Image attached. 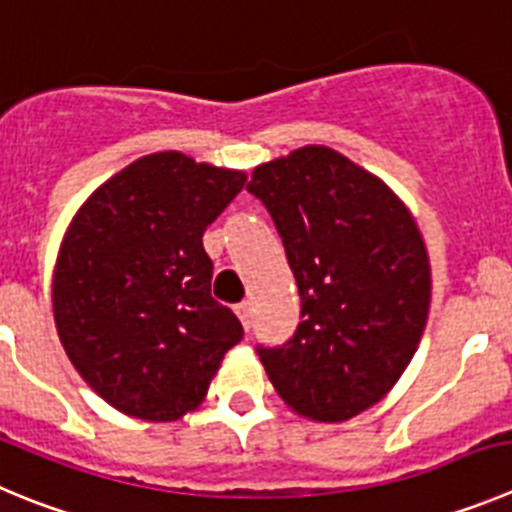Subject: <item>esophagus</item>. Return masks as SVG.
Wrapping results in <instances>:
<instances>
[{
  "label": "esophagus",
  "instance_id": "34e87169",
  "mask_svg": "<svg viewBox=\"0 0 512 512\" xmlns=\"http://www.w3.org/2000/svg\"><path fill=\"white\" fill-rule=\"evenodd\" d=\"M236 314H238V320H241V325L251 327V302H241L236 304Z\"/></svg>",
  "mask_w": 512,
  "mask_h": 512
}]
</instances>
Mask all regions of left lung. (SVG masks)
<instances>
[{
    "label": "left lung",
    "instance_id": "obj_1",
    "mask_svg": "<svg viewBox=\"0 0 512 512\" xmlns=\"http://www.w3.org/2000/svg\"><path fill=\"white\" fill-rule=\"evenodd\" d=\"M246 190L274 218L302 299L292 340L256 348L266 375L304 419H353L396 386L424 335L419 225L386 182L320 144L259 164Z\"/></svg>",
    "mask_w": 512,
    "mask_h": 512
}]
</instances>
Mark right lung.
I'll return each mask as SVG.
<instances>
[{"instance_id": "obj_1", "label": "right lung", "mask_w": 512, "mask_h": 512, "mask_svg": "<svg viewBox=\"0 0 512 512\" xmlns=\"http://www.w3.org/2000/svg\"><path fill=\"white\" fill-rule=\"evenodd\" d=\"M243 185L238 170L147 154L70 220L53 274L55 327L83 381L121 414L182 419L241 342L236 314L210 297L203 233Z\"/></svg>"}]
</instances>
